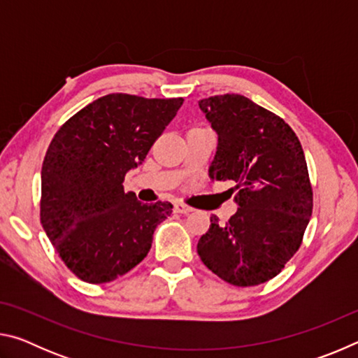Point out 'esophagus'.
Wrapping results in <instances>:
<instances>
[{
    "label": "esophagus",
    "mask_w": 358,
    "mask_h": 358,
    "mask_svg": "<svg viewBox=\"0 0 358 358\" xmlns=\"http://www.w3.org/2000/svg\"><path fill=\"white\" fill-rule=\"evenodd\" d=\"M173 210L177 211V213H180V215H187V213H191L192 211V208L189 207V205H185V203H180V202H177L173 205Z\"/></svg>",
    "instance_id": "34e87169"
}]
</instances>
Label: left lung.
Returning <instances> with one entry per match:
<instances>
[{"mask_svg": "<svg viewBox=\"0 0 358 358\" xmlns=\"http://www.w3.org/2000/svg\"><path fill=\"white\" fill-rule=\"evenodd\" d=\"M199 106L217 132L210 175L235 181L238 210L226 224L210 217L197 252L226 282L257 286L281 273L310 222L313 187L305 153L286 121L245 96H211Z\"/></svg>", "mask_w": 358, "mask_h": 358, "instance_id": "1", "label": "left lung"}]
</instances>
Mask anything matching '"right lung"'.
<instances>
[{"label":"right lung","mask_w":358,"mask_h":358,"mask_svg":"<svg viewBox=\"0 0 358 358\" xmlns=\"http://www.w3.org/2000/svg\"><path fill=\"white\" fill-rule=\"evenodd\" d=\"M183 98L112 93L83 107L53 136L41 172V224L64 265L102 284L147 256L171 202L142 203L124 175L142 164Z\"/></svg>","instance_id":"1"}]
</instances>
